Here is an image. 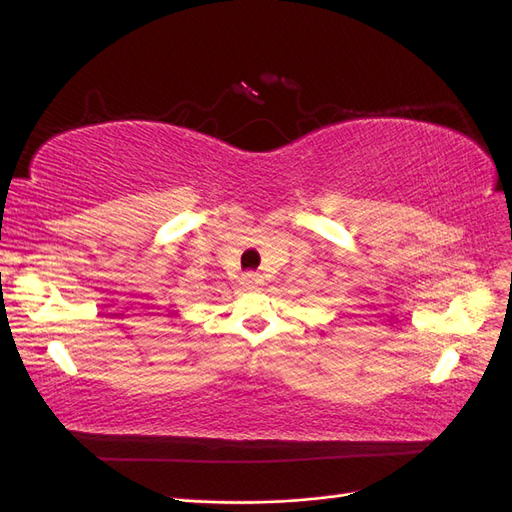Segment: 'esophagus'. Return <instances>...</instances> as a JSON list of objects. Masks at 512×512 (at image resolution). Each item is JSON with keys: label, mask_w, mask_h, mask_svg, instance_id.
Wrapping results in <instances>:
<instances>
[{"label": "esophagus", "mask_w": 512, "mask_h": 512, "mask_svg": "<svg viewBox=\"0 0 512 512\" xmlns=\"http://www.w3.org/2000/svg\"><path fill=\"white\" fill-rule=\"evenodd\" d=\"M262 284V277L258 273H245L241 277V286L243 288H258Z\"/></svg>", "instance_id": "obj_1"}]
</instances>
